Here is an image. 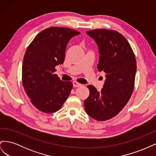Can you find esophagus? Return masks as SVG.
I'll return each mask as SVG.
<instances>
[{"label":"esophagus","instance_id":"34e87169","mask_svg":"<svg viewBox=\"0 0 156 156\" xmlns=\"http://www.w3.org/2000/svg\"><path fill=\"white\" fill-rule=\"evenodd\" d=\"M73 87H81L82 85L81 83H79L77 81H73Z\"/></svg>","mask_w":156,"mask_h":156}]
</instances>
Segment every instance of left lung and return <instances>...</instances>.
<instances>
[{"instance_id":"obj_1","label":"left lung","mask_w":156,"mask_h":156,"mask_svg":"<svg viewBox=\"0 0 156 156\" xmlns=\"http://www.w3.org/2000/svg\"><path fill=\"white\" fill-rule=\"evenodd\" d=\"M98 47V71L105 73L101 91L88 85L90 94L84 101L87 114L98 121L112 119L128 102L134 88L135 56L129 42L117 31L96 29L86 32Z\"/></svg>"}]
</instances>
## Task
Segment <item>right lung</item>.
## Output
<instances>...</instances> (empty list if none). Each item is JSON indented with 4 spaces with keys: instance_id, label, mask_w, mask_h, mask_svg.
<instances>
[{
    "instance_id": "1",
    "label": "right lung",
    "mask_w": 156,
    "mask_h": 156,
    "mask_svg": "<svg viewBox=\"0 0 156 156\" xmlns=\"http://www.w3.org/2000/svg\"><path fill=\"white\" fill-rule=\"evenodd\" d=\"M80 32L64 27H50L37 34L28 47L22 66V83L30 102L45 113L58 111L73 87L61 81L55 66L64 63L69 41Z\"/></svg>"
}]
</instances>
